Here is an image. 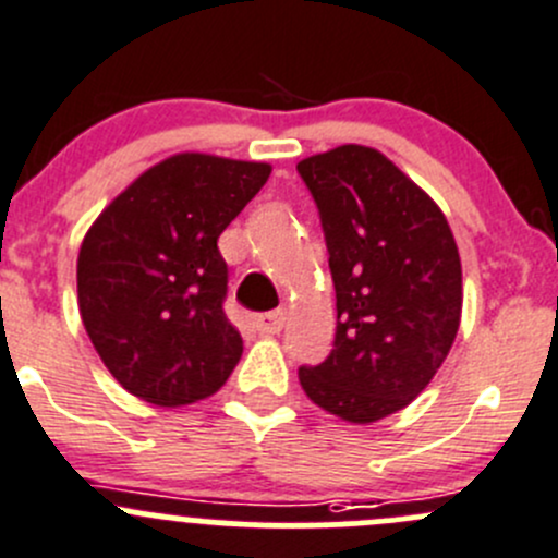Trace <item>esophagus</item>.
Here are the masks:
<instances>
[{"instance_id": "obj_1", "label": "esophagus", "mask_w": 558, "mask_h": 558, "mask_svg": "<svg viewBox=\"0 0 558 558\" xmlns=\"http://www.w3.org/2000/svg\"><path fill=\"white\" fill-rule=\"evenodd\" d=\"M253 324H256V329L262 331V335H278L286 324V313L283 311L262 313V315H256V320H253Z\"/></svg>"}]
</instances>
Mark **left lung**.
<instances>
[{"label":"left lung","mask_w":558,"mask_h":558,"mask_svg":"<svg viewBox=\"0 0 558 558\" xmlns=\"http://www.w3.org/2000/svg\"><path fill=\"white\" fill-rule=\"evenodd\" d=\"M324 229L335 348L300 384L318 408L373 424L408 408L451 351L461 262L440 207L380 150L340 145L296 165Z\"/></svg>","instance_id":"left-lung-1"}]
</instances>
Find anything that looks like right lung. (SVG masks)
Instances as JSON below:
<instances>
[{"label": "right lung", "mask_w": 558, "mask_h": 558, "mask_svg": "<svg viewBox=\"0 0 558 558\" xmlns=\"http://www.w3.org/2000/svg\"><path fill=\"white\" fill-rule=\"evenodd\" d=\"M272 167L178 154L105 207L77 256V305L99 359L129 393L159 408L227 384L243 337L223 313V229Z\"/></svg>", "instance_id": "1"}]
</instances>
